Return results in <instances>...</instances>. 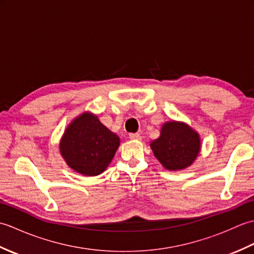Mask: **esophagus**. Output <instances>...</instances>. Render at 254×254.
Returning a JSON list of instances; mask_svg holds the SVG:
<instances>
[{
    "label": "esophagus",
    "instance_id": "esophagus-1",
    "mask_svg": "<svg viewBox=\"0 0 254 254\" xmlns=\"http://www.w3.org/2000/svg\"><path fill=\"white\" fill-rule=\"evenodd\" d=\"M128 137H130L131 139H142L141 134H138V133H131L130 135H128Z\"/></svg>",
    "mask_w": 254,
    "mask_h": 254
}]
</instances>
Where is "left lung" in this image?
<instances>
[{
    "label": "left lung",
    "mask_w": 254,
    "mask_h": 254,
    "mask_svg": "<svg viewBox=\"0 0 254 254\" xmlns=\"http://www.w3.org/2000/svg\"><path fill=\"white\" fill-rule=\"evenodd\" d=\"M155 157L165 168L178 170L190 166L198 155L199 136L190 127L180 122H167L160 136L150 143Z\"/></svg>",
    "instance_id": "obj_1"
}]
</instances>
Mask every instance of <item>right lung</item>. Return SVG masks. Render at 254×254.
<instances>
[{
	"instance_id": "1",
	"label": "right lung",
	"mask_w": 254,
	"mask_h": 254,
	"mask_svg": "<svg viewBox=\"0 0 254 254\" xmlns=\"http://www.w3.org/2000/svg\"><path fill=\"white\" fill-rule=\"evenodd\" d=\"M120 145V138L98 118L84 113L69 124L60 150L66 164L78 174L97 176L108 167Z\"/></svg>"
}]
</instances>
